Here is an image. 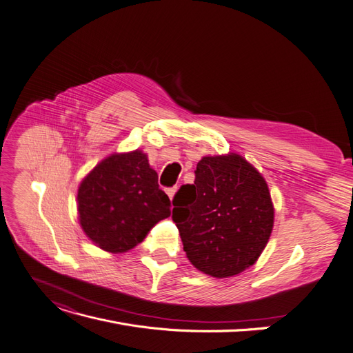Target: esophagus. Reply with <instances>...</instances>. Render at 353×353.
Segmentation results:
<instances>
[{"mask_svg":"<svg viewBox=\"0 0 353 353\" xmlns=\"http://www.w3.org/2000/svg\"><path fill=\"white\" fill-rule=\"evenodd\" d=\"M176 192H177V188H170V189H167V194H168V197H170V201H173V197H174Z\"/></svg>","mask_w":353,"mask_h":353,"instance_id":"obj_1","label":"esophagus"}]
</instances>
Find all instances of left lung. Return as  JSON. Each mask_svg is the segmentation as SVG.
<instances>
[{"mask_svg":"<svg viewBox=\"0 0 353 353\" xmlns=\"http://www.w3.org/2000/svg\"><path fill=\"white\" fill-rule=\"evenodd\" d=\"M193 185L173 199V221L189 261L212 277H232L255 264L274 225L264 177L238 154L203 157Z\"/></svg>","mask_w":353,"mask_h":353,"instance_id":"1","label":"left lung"}]
</instances>
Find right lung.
<instances>
[{"instance_id": "obj_1", "label": "right lung", "mask_w": 353, "mask_h": 353, "mask_svg": "<svg viewBox=\"0 0 353 353\" xmlns=\"http://www.w3.org/2000/svg\"><path fill=\"white\" fill-rule=\"evenodd\" d=\"M79 222L86 236L112 254L137 247L161 219L170 216V199L147 154L135 150L111 154L81 183Z\"/></svg>"}]
</instances>
